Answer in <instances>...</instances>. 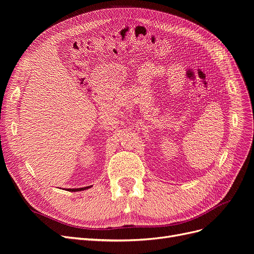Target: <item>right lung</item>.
<instances>
[{"instance_id":"right-lung-1","label":"right lung","mask_w":254,"mask_h":254,"mask_svg":"<svg viewBox=\"0 0 254 254\" xmlns=\"http://www.w3.org/2000/svg\"><path fill=\"white\" fill-rule=\"evenodd\" d=\"M90 186H86V188H81V189H68L66 190L68 191H80V190H87L89 189Z\"/></svg>"}]
</instances>
